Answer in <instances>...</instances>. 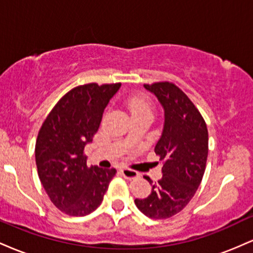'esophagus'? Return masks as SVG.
<instances>
[{"mask_svg":"<svg viewBox=\"0 0 253 253\" xmlns=\"http://www.w3.org/2000/svg\"><path fill=\"white\" fill-rule=\"evenodd\" d=\"M120 171H121V175H123L126 179H134L139 176V173L136 172V171L127 169V168H123Z\"/></svg>","mask_w":253,"mask_h":253,"instance_id":"obj_1","label":"esophagus"}]
</instances>
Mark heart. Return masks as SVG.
I'll return each instance as SVG.
<instances>
[{"label": "heart", "mask_w": 253, "mask_h": 253, "mask_svg": "<svg viewBox=\"0 0 253 253\" xmlns=\"http://www.w3.org/2000/svg\"><path fill=\"white\" fill-rule=\"evenodd\" d=\"M127 106L132 113V115L136 114H152L153 104L150 98L145 95H135L127 101Z\"/></svg>", "instance_id": "heart-1"}]
</instances>
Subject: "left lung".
Segmentation results:
<instances>
[{"label":"left lung","instance_id":"8db88e82","mask_svg":"<svg viewBox=\"0 0 253 253\" xmlns=\"http://www.w3.org/2000/svg\"><path fill=\"white\" fill-rule=\"evenodd\" d=\"M164 109V125L155 146L163 161L162 178L152 185L146 199L135 206L151 219H168L181 211L193 199L202 181L208 156V130L194 103L178 86L169 82L145 84Z\"/></svg>","mask_w":253,"mask_h":253}]
</instances>
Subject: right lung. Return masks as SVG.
<instances>
[{
  "mask_svg": "<svg viewBox=\"0 0 253 253\" xmlns=\"http://www.w3.org/2000/svg\"><path fill=\"white\" fill-rule=\"evenodd\" d=\"M120 86L121 83L76 86L58 101L39 130L38 175L52 203L68 215L84 216L96 210L117 172L89 168L83 152Z\"/></svg>",
  "mask_w": 253,
  "mask_h": 253,
  "instance_id": "right-lung-1",
  "label": "right lung"
}]
</instances>
